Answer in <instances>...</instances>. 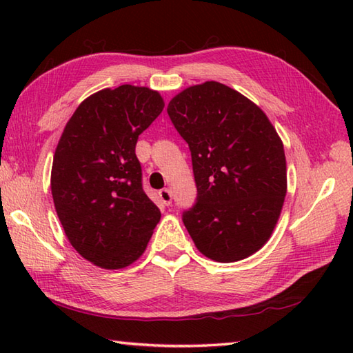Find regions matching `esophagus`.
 I'll list each match as a JSON object with an SVG mask.
<instances>
[{"label": "esophagus", "instance_id": "1", "mask_svg": "<svg viewBox=\"0 0 353 353\" xmlns=\"http://www.w3.org/2000/svg\"><path fill=\"white\" fill-rule=\"evenodd\" d=\"M159 199H161V201L162 203L165 205V206H170L171 205V200H172V194H171V191L170 190H161L159 191Z\"/></svg>", "mask_w": 353, "mask_h": 353}]
</instances>
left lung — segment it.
<instances>
[{"mask_svg": "<svg viewBox=\"0 0 353 353\" xmlns=\"http://www.w3.org/2000/svg\"><path fill=\"white\" fill-rule=\"evenodd\" d=\"M188 142L197 203L183 224L206 258L235 262L264 245L287 196L282 139L261 108L235 89L205 81L168 104Z\"/></svg>", "mask_w": 353, "mask_h": 353, "instance_id": "left-lung-1", "label": "left lung"}]
</instances>
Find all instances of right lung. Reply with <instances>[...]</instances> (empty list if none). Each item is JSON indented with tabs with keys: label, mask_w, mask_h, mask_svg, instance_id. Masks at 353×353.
<instances>
[{
	"label": "right lung",
	"mask_w": 353,
	"mask_h": 353,
	"mask_svg": "<svg viewBox=\"0 0 353 353\" xmlns=\"http://www.w3.org/2000/svg\"><path fill=\"white\" fill-rule=\"evenodd\" d=\"M163 99L121 85L89 95L66 123L51 168V194L71 245L94 265L118 270L144 250L161 211L142 190L138 137Z\"/></svg>",
	"instance_id": "right-lung-1"
}]
</instances>
